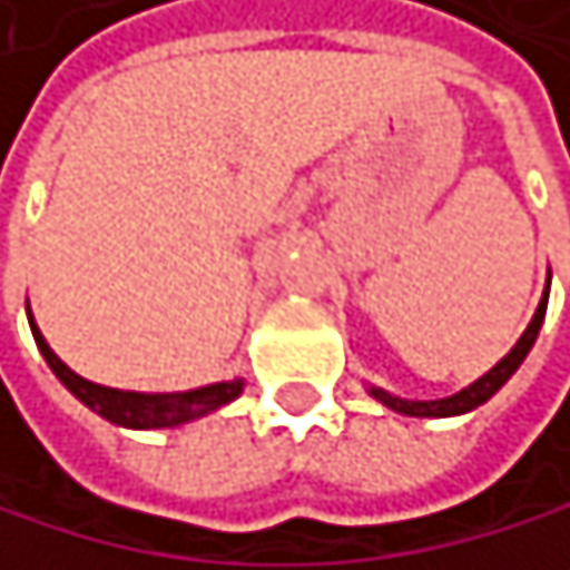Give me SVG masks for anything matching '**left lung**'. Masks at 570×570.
<instances>
[{"label":"left lung","instance_id":"8db88e82","mask_svg":"<svg viewBox=\"0 0 570 570\" xmlns=\"http://www.w3.org/2000/svg\"><path fill=\"white\" fill-rule=\"evenodd\" d=\"M547 294H550V279H547V291H543V297H540V307H537V314H533V322L527 325V332L519 335V342L515 346L491 366L484 377H478L474 384H468L463 391H456V394H450V397H436V401H409V397H394V394H387V391H381V387H370V394L377 397L381 404H387L391 412H397V415H415V419H446V415H463V412H474L478 404H484L491 394H495L512 373L519 370V363L527 360V353L533 350V342H537V335H540V325H543V314H547Z\"/></svg>","mask_w":570,"mask_h":570}]
</instances>
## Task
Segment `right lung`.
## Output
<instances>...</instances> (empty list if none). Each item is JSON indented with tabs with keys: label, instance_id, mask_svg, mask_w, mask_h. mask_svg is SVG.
<instances>
[{
	"label": "right lung",
	"instance_id": "1",
	"mask_svg": "<svg viewBox=\"0 0 570 570\" xmlns=\"http://www.w3.org/2000/svg\"><path fill=\"white\" fill-rule=\"evenodd\" d=\"M27 318H30V332H33V342L40 356L48 360V366L55 370V377L79 397L86 409H92L96 415H102L114 425H124V429H176V425H186L193 419H204L217 409H224L228 401H235L245 387L242 377L235 381H220V384H207V387H197V391H179V394H141V391H117V387H102V384H92L86 377H79L75 370H68L55 350L43 342L33 314L27 307Z\"/></svg>",
	"mask_w": 570,
	"mask_h": 570
}]
</instances>
